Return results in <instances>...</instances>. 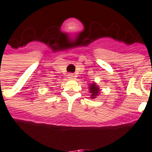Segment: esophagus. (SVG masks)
<instances>
[{"instance_id": "obj_1", "label": "esophagus", "mask_w": 152, "mask_h": 152, "mask_svg": "<svg viewBox=\"0 0 152 152\" xmlns=\"http://www.w3.org/2000/svg\"><path fill=\"white\" fill-rule=\"evenodd\" d=\"M68 77L69 78H73V77H74V75H73V74H69Z\"/></svg>"}]
</instances>
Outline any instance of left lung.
Returning <instances> with one entry per match:
<instances>
[{"label": "left lung", "instance_id": "obj_1", "mask_svg": "<svg viewBox=\"0 0 152 152\" xmlns=\"http://www.w3.org/2000/svg\"><path fill=\"white\" fill-rule=\"evenodd\" d=\"M90 91H91L90 92L92 94V95H91V96H92V97H91V98H94V97H95V96H96V95H97L98 91H99V88L96 87V84H91V87H90Z\"/></svg>", "mask_w": 152, "mask_h": 152}]
</instances>
